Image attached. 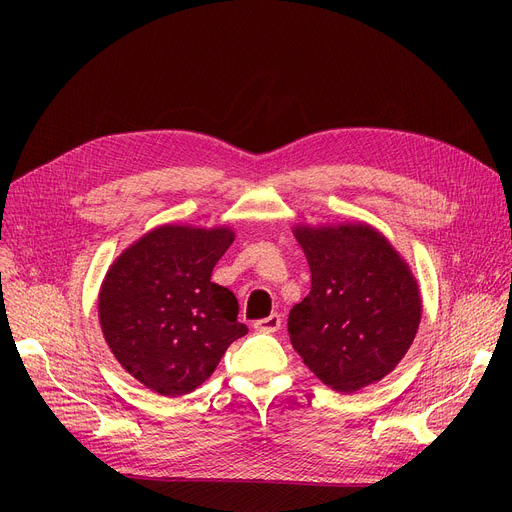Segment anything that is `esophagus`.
Here are the masks:
<instances>
[{
  "label": "esophagus",
  "instance_id": "1",
  "mask_svg": "<svg viewBox=\"0 0 512 512\" xmlns=\"http://www.w3.org/2000/svg\"><path fill=\"white\" fill-rule=\"evenodd\" d=\"M274 305V303H272ZM257 328L259 330H265V332H274V330H278L280 328V315L278 313H270L267 317H263V319H259L257 321Z\"/></svg>",
  "mask_w": 512,
  "mask_h": 512
}]
</instances>
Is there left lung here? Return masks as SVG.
<instances>
[{
	"mask_svg": "<svg viewBox=\"0 0 512 512\" xmlns=\"http://www.w3.org/2000/svg\"><path fill=\"white\" fill-rule=\"evenodd\" d=\"M228 226L166 224L124 249L99 290V324L118 363L161 396L197 390L249 328L234 292L211 282Z\"/></svg>",
	"mask_w": 512,
	"mask_h": 512,
	"instance_id": "obj_1",
	"label": "left lung"
}]
</instances>
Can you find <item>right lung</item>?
Returning <instances> with one entry per match:
<instances>
[{"label":"right lung","mask_w":512,"mask_h":512,"mask_svg":"<svg viewBox=\"0 0 512 512\" xmlns=\"http://www.w3.org/2000/svg\"><path fill=\"white\" fill-rule=\"evenodd\" d=\"M292 232L311 270V292L288 315L294 351L338 392L380 382L419 330L421 294L407 261L365 224H299Z\"/></svg>","instance_id":"obj_1"}]
</instances>
